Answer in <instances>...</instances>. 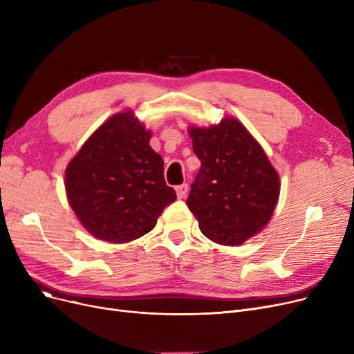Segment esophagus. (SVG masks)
Listing matches in <instances>:
<instances>
[{"label": "esophagus", "instance_id": "esophagus-1", "mask_svg": "<svg viewBox=\"0 0 354 354\" xmlns=\"http://www.w3.org/2000/svg\"><path fill=\"white\" fill-rule=\"evenodd\" d=\"M188 189H189V188H188L187 183H182V185H179V187H176V195H178V198L182 199V198L187 196Z\"/></svg>", "mask_w": 354, "mask_h": 354}]
</instances>
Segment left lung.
<instances>
[{
    "mask_svg": "<svg viewBox=\"0 0 354 354\" xmlns=\"http://www.w3.org/2000/svg\"><path fill=\"white\" fill-rule=\"evenodd\" d=\"M189 135L201 167L187 205L214 243L243 244L267 225L280 195V179L263 147L236 119L191 127Z\"/></svg>",
    "mask_w": 354,
    "mask_h": 354,
    "instance_id": "left-lung-1",
    "label": "left lung"
}]
</instances>
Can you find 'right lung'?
<instances>
[{"label":"right lung","instance_id":"obj_1","mask_svg":"<svg viewBox=\"0 0 354 354\" xmlns=\"http://www.w3.org/2000/svg\"><path fill=\"white\" fill-rule=\"evenodd\" d=\"M151 132L130 111L103 123L66 169V192L82 225L113 244L133 241L156 225L176 201L163 176V159Z\"/></svg>","mask_w":354,"mask_h":354}]
</instances>
